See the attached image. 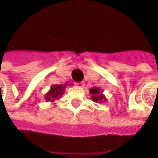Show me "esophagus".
I'll return each mask as SVG.
<instances>
[{"label": "esophagus", "instance_id": "esophagus-1", "mask_svg": "<svg viewBox=\"0 0 158 158\" xmlns=\"http://www.w3.org/2000/svg\"><path fill=\"white\" fill-rule=\"evenodd\" d=\"M75 86L78 88H83L85 86V83L84 82H77V83H75Z\"/></svg>", "mask_w": 158, "mask_h": 158}]
</instances>
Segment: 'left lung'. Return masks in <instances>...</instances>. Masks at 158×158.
<instances>
[{
	"mask_svg": "<svg viewBox=\"0 0 158 158\" xmlns=\"http://www.w3.org/2000/svg\"><path fill=\"white\" fill-rule=\"evenodd\" d=\"M89 93L91 94V98L95 102H102L103 100H107L106 97L102 94V91L98 88H92L89 90Z\"/></svg>",
	"mask_w": 158,
	"mask_h": 158,
	"instance_id": "1",
	"label": "left lung"
}]
</instances>
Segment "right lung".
Segmentation results:
<instances>
[{
  "label": "right lung",
  "mask_w": 158,
  "mask_h": 158,
  "mask_svg": "<svg viewBox=\"0 0 158 158\" xmlns=\"http://www.w3.org/2000/svg\"><path fill=\"white\" fill-rule=\"evenodd\" d=\"M67 86V84L65 85H53L51 88H50V91L46 94L45 96V99L47 101H54V99H58L62 94L64 92L65 87Z\"/></svg>",
  "instance_id": "1"
}]
</instances>
